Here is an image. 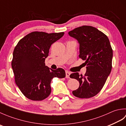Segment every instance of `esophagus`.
<instances>
[{
    "label": "esophagus",
    "mask_w": 126,
    "mask_h": 126,
    "mask_svg": "<svg viewBox=\"0 0 126 126\" xmlns=\"http://www.w3.org/2000/svg\"><path fill=\"white\" fill-rule=\"evenodd\" d=\"M65 74H66V78H67V79L70 78V77H69V76H70V72H69L68 71H66Z\"/></svg>",
    "instance_id": "34e87169"
}]
</instances>
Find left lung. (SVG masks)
<instances>
[{
  "label": "left lung",
  "instance_id": "left-lung-1",
  "mask_svg": "<svg viewBox=\"0 0 126 126\" xmlns=\"http://www.w3.org/2000/svg\"><path fill=\"white\" fill-rule=\"evenodd\" d=\"M69 35L79 45V57L87 65L84 76L79 73L70 75L79 81V86L73 94L76 97L88 98L97 95L102 89L111 70L113 50L109 39L98 29L82 26L69 31Z\"/></svg>",
  "mask_w": 126,
  "mask_h": 126
}]
</instances>
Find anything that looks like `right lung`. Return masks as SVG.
Here are the masks:
<instances>
[{
  "mask_svg": "<svg viewBox=\"0 0 126 126\" xmlns=\"http://www.w3.org/2000/svg\"><path fill=\"white\" fill-rule=\"evenodd\" d=\"M64 33L33 32L20 39L15 47L12 61L15 82L28 98L33 101L46 98L51 93L53 77H65L62 68L52 70L45 64L51 45Z\"/></svg>",
  "mask_w": 126,
  "mask_h": 126,
  "instance_id": "obj_1",
  "label": "right lung"
}]
</instances>
